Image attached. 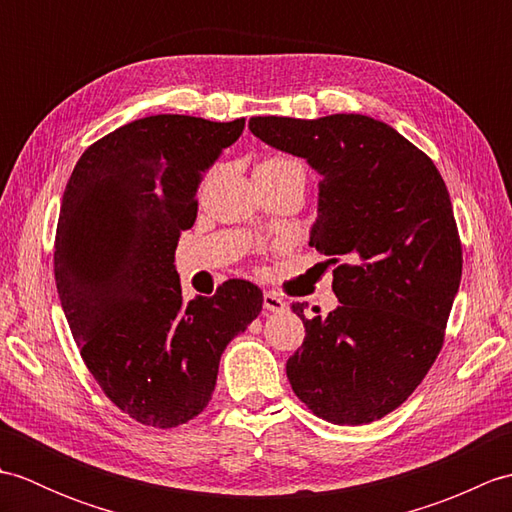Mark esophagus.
Here are the masks:
<instances>
[{"mask_svg":"<svg viewBox=\"0 0 512 512\" xmlns=\"http://www.w3.org/2000/svg\"><path fill=\"white\" fill-rule=\"evenodd\" d=\"M264 308L268 312H281L286 308V301L275 295V292H264Z\"/></svg>","mask_w":512,"mask_h":512,"instance_id":"obj_1","label":"esophagus"}]
</instances>
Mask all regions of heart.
I'll list each match as a JSON object with an SVG mask.
<instances>
[{
	"mask_svg": "<svg viewBox=\"0 0 512 512\" xmlns=\"http://www.w3.org/2000/svg\"><path fill=\"white\" fill-rule=\"evenodd\" d=\"M257 171H266V173H295L306 184V169H303L301 162L297 158L290 156H268L262 162H259Z\"/></svg>",
	"mask_w": 512,
	"mask_h": 512,
	"instance_id": "obj_1",
	"label": "heart"
}]
</instances>
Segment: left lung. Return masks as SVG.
Here are the masks:
<instances>
[{"label": "left lung", "mask_w": 512, "mask_h": 512, "mask_svg": "<svg viewBox=\"0 0 512 512\" xmlns=\"http://www.w3.org/2000/svg\"><path fill=\"white\" fill-rule=\"evenodd\" d=\"M250 132L321 173L310 246L328 255L341 306L306 319L286 374L334 424H367L405 402L436 361L462 279V242L433 160L363 114L255 116Z\"/></svg>", "instance_id": "left-lung-1"}]
</instances>
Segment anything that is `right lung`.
Listing matches in <instances>:
<instances>
[{"instance_id": "obj_1", "label": "right lung", "mask_w": 512, "mask_h": 512, "mask_svg": "<svg viewBox=\"0 0 512 512\" xmlns=\"http://www.w3.org/2000/svg\"><path fill=\"white\" fill-rule=\"evenodd\" d=\"M244 123L138 118L85 149L65 184L54 237L61 308L103 394L147 427L202 413L226 345L262 312V290L244 279L184 301L173 266L198 215L195 191Z\"/></svg>"}]
</instances>
